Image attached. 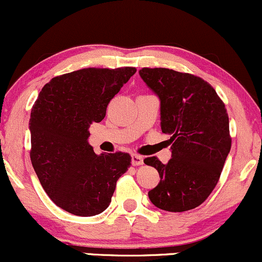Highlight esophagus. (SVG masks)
I'll list each match as a JSON object with an SVG mask.
<instances>
[{"instance_id":"obj_1","label":"esophagus","mask_w":262,"mask_h":262,"mask_svg":"<svg viewBox=\"0 0 262 262\" xmlns=\"http://www.w3.org/2000/svg\"><path fill=\"white\" fill-rule=\"evenodd\" d=\"M131 162L134 166H141V164H143V157L140 155L134 154L131 156Z\"/></svg>"}]
</instances>
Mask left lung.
Returning a JSON list of instances; mask_svg holds the SVG:
<instances>
[{"label":"left lung","instance_id":"1","mask_svg":"<svg viewBox=\"0 0 262 262\" xmlns=\"http://www.w3.org/2000/svg\"><path fill=\"white\" fill-rule=\"evenodd\" d=\"M141 78L161 100V128L169 135L172 158L145 162L161 181L148 196L157 208L187 211L199 207L218 183L230 152L229 116L214 88L199 76L167 68H142Z\"/></svg>","mask_w":262,"mask_h":262}]
</instances>
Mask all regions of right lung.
I'll return each mask as SVG.
<instances>
[{"mask_svg":"<svg viewBox=\"0 0 262 262\" xmlns=\"http://www.w3.org/2000/svg\"><path fill=\"white\" fill-rule=\"evenodd\" d=\"M136 68H85L53 78L32 107L31 162L58 207L93 216L108 207L116 182L131 166L125 152L96 155L89 127L106 115L110 100Z\"/></svg>","mask_w":262,"mask_h":262,"instance_id":"obj_1","label":"right lung"}]
</instances>
